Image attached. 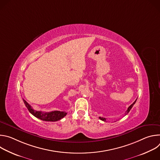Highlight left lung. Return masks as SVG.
Listing matches in <instances>:
<instances>
[{"label": "left lung", "instance_id": "1", "mask_svg": "<svg viewBox=\"0 0 160 160\" xmlns=\"http://www.w3.org/2000/svg\"><path fill=\"white\" fill-rule=\"evenodd\" d=\"M136 101H137V99H136V100H135V101H134V102H133V103H132V104H131V105L128 108V109H127V111H126V112H127V113H125V115H127V113H128V112L130 111V109H132V108L133 107V104L135 103ZM99 119H100V120H102V121H104V122H106V119L105 118H102V117H99Z\"/></svg>", "mask_w": 160, "mask_h": 160}]
</instances>
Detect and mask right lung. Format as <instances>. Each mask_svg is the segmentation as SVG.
<instances>
[{
    "instance_id": "right-lung-1",
    "label": "right lung",
    "mask_w": 160,
    "mask_h": 160,
    "mask_svg": "<svg viewBox=\"0 0 160 160\" xmlns=\"http://www.w3.org/2000/svg\"><path fill=\"white\" fill-rule=\"evenodd\" d=\"M26 107L30 111V112L33 115L34 117H35L37 118H39L40 120H42L43 121L46 122H56L61 119H62L63 117H64L67 112L65 111H54L51 112H44L40 111H36L33 109L32 106L24 99H22Z\"/></svg>"
}]
</instances>
